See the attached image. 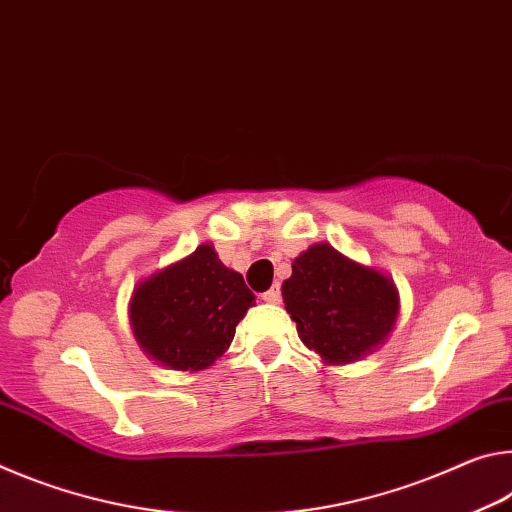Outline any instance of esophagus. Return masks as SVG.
Masks as SVG:
<instances>
[{
    "label": "esophagus",
    "instance_id": "1",
    "mask_svg": "<svg viewBox=\"0 0 512 512\" xmlns=\"http://www.w3.org/2000/svg\"><path fill=\"white\" fill-rule=\"evenodd\" d=\"M263 301H267V304H279V301H281L279 286H274V288H270L267 292H263Z\"/></svg>",
    "mask_w": 512,
    "mask_h": 512
}]
</instances>
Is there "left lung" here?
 Returning a JSON list of instances; mask_svg holds the SVG:
<instances>
[{
  "mask_svg": "<svg viewBox=\"0 0 512 512\" xmlns=\"http://www.w3.org/2000/svg\"><path fill=\"white\" fill-rule=\"evenodd\" d=\"M281 292L301 342L326 365L372 354L399 315V292L390 276L351 261L326 242L301 251Z\"/></svg>",
  "mask_w": 512,
  "mask_h": 512,
  "instance_id": "obj_1",
  "label": "left lung"
}]
</instances>
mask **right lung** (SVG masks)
Masks as SVG:
<instances>
[{
  "mask_svg": "<svg viewBox=\"0 0 512 512\" xmlns=\"http://www.w3.org/2000/svg\"><path fill=\"white\" fill-rule=\"evenodd\" d=\"M254 299L242 274L229 270L213 245H199L138 283L129 320L149 358L170 370L199 372L229 349Z\"/></svg>",
  "mask_w": 512,
  "mask_h": 512,
  "instance_id": "obj_1",
  "label": "right lung"
}]
</instances>
